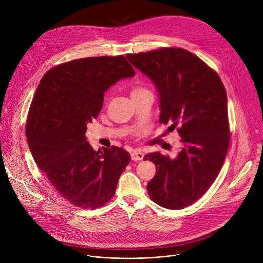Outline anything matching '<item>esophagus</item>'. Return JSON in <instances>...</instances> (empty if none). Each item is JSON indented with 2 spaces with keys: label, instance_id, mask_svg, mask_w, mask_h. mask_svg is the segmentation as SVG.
Wrapping results in <instances>:
<instances>
[{
  "label": "esophagus",
  "instance_id": "1",
  "mask_svg": "<svg viewBox=\"0 0 263 263\" xmlns=\"http://www.w3.org/2000/svg\"><path fill=\"white\" fill-rule=\"evenodd\" d=\"M143 156H144V153L142 151H140V149H138V148H135L134 151L131 153V159L134 160V161L142 160Z\"/></svg>",
  "mask_w": 263,
  "mask_h": 263
}]
</instances>
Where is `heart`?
Listing matches in <instances>:
<instances>
[{
    "instance_id": "1",
    "label": "heart",
    "mask_w": 263,
    "mask_h": 263,
    "mask_svg": "<svg viewBox=\"0 0 263 263\" xmlns=\"http://www.w3.org/2000/svg\"><path fill=\"white\" fill-rule=\"evenodd\" d=\"M140 90H142V89H139V88H134V89L132 90V93H133V92H137V91H140Z\"/></svg>"
}]
</instances>
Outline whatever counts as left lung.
<instances>
[{"label":"left lung","mask_w":263,"mask_h":263,"mask_svg":"<svg viewBox=\"0 0 263 263\" xmlns=\"http://www.w3.org/2000/svg\"><path fill=\"white\" fill-rule=\"evenodd\" d=\"M151 80L159 99V123L180 126L182 147L175 158L160 152L143 159L156 175L146 185L149 198L167 209L200 199L216 179L229 146L227 93L218 74L193 53L163 48L127 55Z\"/></svg>","instance_id":"left-lung-1"}]
</instances>
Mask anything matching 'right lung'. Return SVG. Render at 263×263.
Masks as SVG:
<instances>
[{
	"mask_svg": "<svg viewBox=\"0 0 263 263\" xmlns=\"http://www.w3.org/2000/svg\"><path fill=\"white\" fill-rule=\"evenodd\" d=\"M134 76L124 56L88 57L51 68L35 91L26 126L29 148L54 189L73 206L95 209L116 194L130 154L120 146L97 152L85 133L100 114L104 93Z\"/></svg>",
	"mask_w": 263,
	"mask_h": 263,
	"instance_id": "add662e5",
	"label": "right lung"
}]
</instances>
